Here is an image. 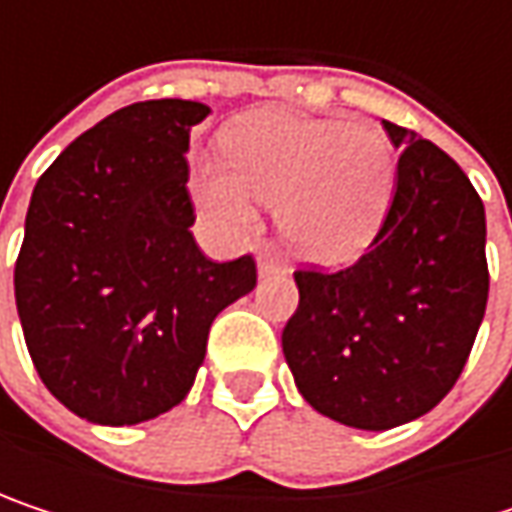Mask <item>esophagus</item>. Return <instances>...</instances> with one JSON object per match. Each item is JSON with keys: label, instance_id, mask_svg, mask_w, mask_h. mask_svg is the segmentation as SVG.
<instances>
[{"label": "esophagus", "instance_id": "obj_1", "mask_svg": "<svg viewBox=\"0 0 512 512\" xmlns=\"http://www.w3.org/2000/svg\"><path fill=\"white\" fill-rule=\"evenodd\" d=\"M257 272H260V278H266V275H278V272H287V266H284V260H278L275 255L263 252V255L257 257Z\"/></svg>", "mask_w": 512, "mask_h": 512}]
</instances>
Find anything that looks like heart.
<instances>
[{
  "instance_id": "1",
  "label": "heart",
  "mask_w": 512,
  "mask_h": 512,
  "mask_svg": "<svg viewBox=\"0 0 512 512\" xmlns=\"http://www.w3.org/2000/svg\"><path fill=\"white\" fill-rule=\"evenodd\" d=\"M225 159L192 165V195L225 234H249L257 201L278 207L287 246L320 266L356 260L391 201L397 156L373 121L263 112L234 124Z\"/></svg>"
}]
</instances>
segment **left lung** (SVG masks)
<instances>
[{"label": "left lung", "mask_w": 512, "mask_h": 512, "mask_svg": "<svg viewBox=\"0 0 512 512\" xmlns=\"http://www.w3.org/2000/svg\"><path fill=\"white\" fill-rule=\"evenodd\" d=\"M397 159L388 216L353 266L299 269L281 332L299 394L356 430L427 415L460 379L486 314V213L460 165L385 121Z\"/></svg>", "instance_id": "8db88e82"}]
</instances>
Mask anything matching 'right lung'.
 <instances>
[{
    "label": "right lung",
    "instance_id": "obj_1",
    "mask_svg": "<svg viewBox=\"0 0 512 512\" xmlns=\"http://www.w3.org/2000/svg\"><path fill=\"white\" fill-rule=\"evenodd\" d=\"M195 100L124 106L41 174L14 266L26 347L73 415L142 424L192 388L219 311L257 284L255 257L216 263L192 237Z\"/></svg>",
    "mask_w": 512,
    "mask_h": 512
}]
</instances>
